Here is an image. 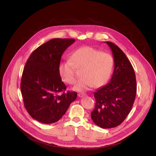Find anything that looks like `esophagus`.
Masks as SVG:
<instances>
[{
	"label": "esophagus",
	"instance_id": "34e87169",
	"mask_svg": "<svg viewBox=\"0 0 156 156\" xmlns=\"http://www.w3.org/2000/svg\"><path fill=\"white\" fill-rule=\"evenodd\" d=\"M85 96H87V94H83V93H80V94H78V96H79V98H83V97Z\"/></svg>",
	"mask_w": 156,
	"mask_h": 156
}]
</instances>
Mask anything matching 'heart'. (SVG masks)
Instances as JSON below:
<instances>
[{"label":"heart","instance_id":"b5f03b06","mask_svg":"<svg viewBox=\"0 0 156 156\" xmlns=\"http://www.w3.org/2000/svg\"><path fill=\"white\" fill-rule=\"evenodd\" d=\"M75 67H83V77L78 80L73 90L84 92L93 87H101L108 82L114 68V59L110 54L92 47L79 48L73 52L70 58L66 59L58 66V74L64 82L69 84L75 82Z\"/></svg>","mask_w":156,"mask_h":156}]
</instances>
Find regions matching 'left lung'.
Returning <instances> with one entry per match:
<instances>
[{
    "mask_svg": "<svg viewBox=\"0 0 156 156\" xmlns=\"http://www.w3.org/2000/svg\"><path fill=\"white\" fill-rule=\"evenodd\" d=\"M114 57L115 69L110 82L94 92L96 105L91 118L97 126L111 128L121 124L131 111L136 96L133 66L119 47L106 41Z\"/></svg>",
    "mask_w": 156,
    "mask_h": 156,
    "instance_id": "obj_1",
    "label": "left lung"
}]
</instances>
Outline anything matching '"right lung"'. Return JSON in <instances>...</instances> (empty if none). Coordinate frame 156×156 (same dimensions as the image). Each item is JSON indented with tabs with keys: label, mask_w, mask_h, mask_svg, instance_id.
<instances>
[{
	"label": "right lung",
	"mask_w": 156,
	"mask_h": 156,
	"mask_svg": "<svg viewBox=\"0 0 156 156\" xmlns=\"http://www.w3.org/2000/svg\"><path fill=\"white\" fill-rule=\"evenodd\" d=\"M74 41L52 39L33 51L25 64L21 81L23 102L29 114L41 123L58 121L76 100V92H64L66 87L58 71L61 56Z\"/></svg>",
	"instance_id": "1"
}]
</instances>
